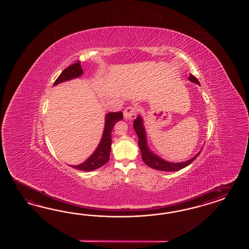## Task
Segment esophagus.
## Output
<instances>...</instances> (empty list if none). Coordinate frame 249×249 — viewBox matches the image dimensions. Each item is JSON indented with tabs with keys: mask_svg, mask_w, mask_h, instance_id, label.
<instances>
[{
	"mask_svg": "<svg viewBox=\"0 0 249 249\" xmlns=\"http://www.w3.org/2000/svg\"><path fill=\"white\" fill-rule=\"evenodd\" d=\"M138 114V109L133 106H129L127 107L124 110V118L126 120H134L137 117Z\"/></svg>",
	"mask_w": 249,
	"mask_h": 249,
	"instance_id": "esophagus-1",
	"label": "esophagus"
}]
</instances>
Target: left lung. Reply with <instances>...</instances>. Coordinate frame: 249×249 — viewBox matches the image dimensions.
Instances as JSON below:
<instances>
[{
  "label": "left lung",
  "mask_w": 249,
  "mask_h": 249,
  "mask_svg": "<svg viewBox=\"0 0 249 249\" xmlns=\"http://www.w3.org/2000/svg\"><path fill=\"white\" fill-rule=\"evenodd\" d=\"M189 80L194 82V83L200 85L198 79L196 78L195 75H190ZM133 128L135 129L136 133H137L138 138H139V146H140L141 151H142V158L144 162L152 169H155V170H158V171H163V172H176V171H179L182 168L191 164L200 154V152L197 153L194 158L189 160L187 161H184V162H180V163L168 162L162 159L159 158L158 156L153 154L148 149L147 143H146L145 128H144L143 124H142V120L140 116L133 122Z\"/></svg>",
  "instance_id": "left-lung-1"
}]
</instances>
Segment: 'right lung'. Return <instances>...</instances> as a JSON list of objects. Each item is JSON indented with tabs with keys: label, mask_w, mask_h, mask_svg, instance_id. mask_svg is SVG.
Instances as JSON below:
<instances>
[{
	"label": "right lung",
	"mask_w": 249,
	"mask_h": 249,
	"mask_svg": "<svg viewBox=\"0 0 249 249\" xmlns=\"http://www.w3.org/2000/svg\"><path fill=\"white\" fill-rule=\"evenodd\" d=\"M83 69L81 67V63L79 61H76L71 66L66 68L60 75L56 78L53 85L67 81L69 79H72L74 77H78L82 75ZM123 119V113L116 112V113H108L106 116L105 128L104 133L102 136V140L98 145V149L88 159L83 163L79 165L72 166L76 170L85 171V172H90L97 170L98 168L105 165L106 163L109 160V154L111 150V133L113 130L114 125Z\"/></svg>",
	"instance_id": "right-lung-1"
}]
</instances>
